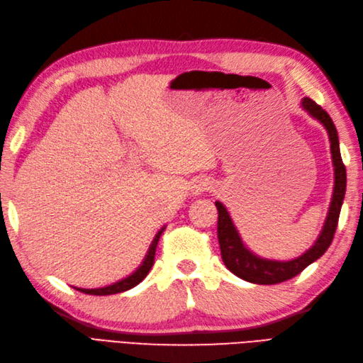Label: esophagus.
Segmentation results:
<instances>
[{
	"mask_svg": "<svg viewBox=\"0 0 363 363\" xmlns=\"http://www.w3.org/2000/svg\"><path fill=\"white\" fill-rule=\"evenodd\" d=\"M209 189H211V184H209L206 179H199V181H196V182L193 184L191 193H193L194 196H200V194H203L205 191H208Z\"/></svg>",
	"mask_w": 363,
	"mask_h": 363,
	"instance_id": "1",
	"label": "esophagus"
}]
</instances>
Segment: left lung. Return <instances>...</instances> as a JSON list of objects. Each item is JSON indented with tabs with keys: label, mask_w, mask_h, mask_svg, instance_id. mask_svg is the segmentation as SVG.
Returning <instances> with one entry per match:
<instances>
[{
	"label": "left lung",
	"mask_w": 363,
	"mask_h": 363,
	"mask_svg": "<svg viewBox=\"0 0 363 363\" xmlns=\"http://www.w3.org/2000/svg\"><path fill=\"white\" fill-rule=\"evenodd\" d=\"M301 107L305 112H308V115L317 119L318 123L326 128L330 142V154L333 164V193L330 199L329 211L323 224V229H321L315 242L310 247V250H306L299 257L291 260H271L257 256V254H254L244 244V240L235 227L227 208L220 202V200L216 202V206L218 209V242L223 262L230 272L252 284H278L299 275L306 266L314 263L326 252V250L332 244L335 230H337L338 225V218L347 186V173L341 158L338 133L328 112L321 109V107L311 99H302Z\"/></svg>",
	"instance_id": "left-lung-1"
}]
</instances>
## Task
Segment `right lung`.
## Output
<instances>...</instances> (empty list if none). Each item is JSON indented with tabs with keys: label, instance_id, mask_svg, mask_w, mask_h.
<instances>
[{
	"label": "right lung",
	"instance_id": "obj_1",
	"mask_svg": "<svg viewBox=\"0 0 363 363\" xmlns=\"http://www.w3.org/2000/svg\"><path fill=\"white\" fill-rule=\"evenodd\" d=\"M164 229H166V225H163L158 230V233L152 239L150 250H147L143 262L139 264L138 269L134 271L133 274H130L128 277L116 281V283H113L111 286H104V287H99V289H80V287H74V289L79 290V291H82V293H86V294H96V296H107V294L123 293V291H127L133 287H136L139 283H142V279L147 275V272L151 271V267L154 264V256H155V248H157V244H158V239H160L161 233L164 232Z\"/></svg>",
	"mask_w": 363,
	"mask_h": 363
}]
</instances>
